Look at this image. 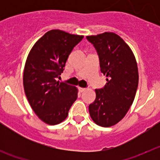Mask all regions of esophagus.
Listing matches in <instances>:
<instances>
[{"label": "esophagus", "mask_w": 160, "mask_h": 160, "mask_svg": "<svg viewBox=\"0 0 160 160\" xmlns=\"http://www.w3.org/2000/svg\"><path fill=\"white\" fill-rule=\"evenodd\" d=\"M78 90H79V92H84L85 90H86V88H82V87H78Z\"/></svg>", "instance_id": "34e87169"}]
</instances>
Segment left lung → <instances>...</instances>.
<instances>
[{
    "label": "left lung",
    "instance_id": "1",
    "mask_svg": "<svg viewBox=\"0 0 160 160\" xmlns=\"http://www.w3.org/2000/svg\"><path fill=\"white\" fill-rule=\"evenodd\" d=\"M98 52L107 84L96 89L89 112L97 125L109 128L124 118L135 99L138 84L136 59L122 38L111 32L87 37Z\"/></svg>",
    "mask_w": 160,
    "mask_h": 160
}]
</instances>
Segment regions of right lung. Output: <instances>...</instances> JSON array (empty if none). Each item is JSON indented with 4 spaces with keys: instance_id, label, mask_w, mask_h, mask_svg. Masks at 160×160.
<instances>
[{
    "instance_id": "1",
    "label": "right lung",
    "mask_w": 160,
    "mask_h": 160,
    "mask_svg": "<svg viewBox=\"0 0 160 160\" xmlns=\"http://www.w3.org/2000/svg\"><path fill=\"white\" fill-rule=\"evenodd\" d=\"M82 38V35L52 29L38 39L28 55L23 73L25 95L38 118L49 125L64 121L77 99V87L56 79Z\"/></svg>"
}]
</instances>
